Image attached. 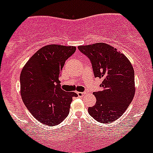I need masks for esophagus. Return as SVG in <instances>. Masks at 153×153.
<instances>
[{"instance_id":"34e87169","label":"esophagus","mask_w":153,"mask_h":153,"mask_svg":"<svg viewBox=\"0 0 153 153\" xmlns=\"http://www.w3.org/2000/svg\"><path fill=\"white\" fill-rule=\"evenodd\" d=\"M86 94H87V93H85V92H77V95L78 97H83V96L86 95Z\"/></svg>"}]
</instances>
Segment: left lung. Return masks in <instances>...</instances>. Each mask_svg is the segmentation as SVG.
I'll return each mask as SVG.
<instances>
[{"mask_svg":"<svg viewBox=\"0 0 153 153\" xmlns=\"http://www.w3.org/2000/svg\"><path fill=\"white\" fill-rule=\"evenodd\" d=\"M88 56L94 76L102 79V91L94 92L97 102L88 108L89 114L101 123L114 122L126 110L134 97V70L129 59L105 43L79 46Z\"/></svg>","mask_w":153,"mask_h":153,"instance_id":"obj_1","label":"left lung"}]
</instances>
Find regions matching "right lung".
<instances>
[{"label":"right lung","mask_w":153,"mask_h":153,"mask_svg":"<svg viewBox=\"0 0 153 153\" xmlns=\"http://www.w3.org/2000/svg\"><path fill=\"white\" fill-rule=\"evenodd\" d=\"M76 51L74 46L49 44L36 51L21 73V94L30 113L47 126L62 123L70 113L74 92L60 88L59 77L65 61Z\"/></svg>","instance_id":"add662e5"}]
</instances>
